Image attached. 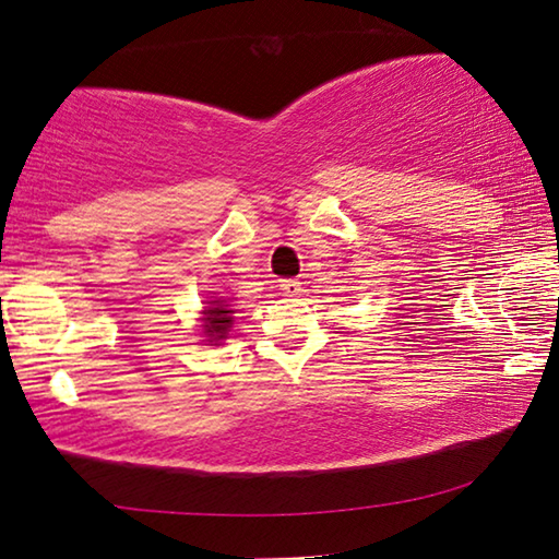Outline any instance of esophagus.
Listing matches in <instances>:
<instances>
[{
    "mask_svg": "<svg viewBox=\"0 0 559 559\" xmlns=\"http://www.w3.org/2000/svg\"><path fill=\"white\" fill-rule=\"evenodd\" d=\"M278 286H281V290H283V293H288V296H298V293H300V281H296V278H286V281H281Z\"/></svg>",
    "mask_w": 559,
    "mask_h": 559,
    "instance_id": "34e87169",
    "label": "esophagus"
}]
</instances>
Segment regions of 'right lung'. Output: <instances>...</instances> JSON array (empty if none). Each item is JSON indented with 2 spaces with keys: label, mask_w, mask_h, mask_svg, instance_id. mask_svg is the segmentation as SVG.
Here are the masks:
<instances>
[{
  "label": "right lung",
  "mask_w": 559,
  "mask_h": 559,
  "mask_svg": "<svg viewBox=\"0 0 559 559\" xmlns=\"http://www.w3.org/2000/svg\"><path fill=\"white\" fill-rule=\"evenodd\" d=\"M234 313L236 310L224 298L206 300V308L202 310V335L206 337V345H222V340L229 337Z\"/></svg>",
  "instance_id": "obj_1"
}]
</instances>
